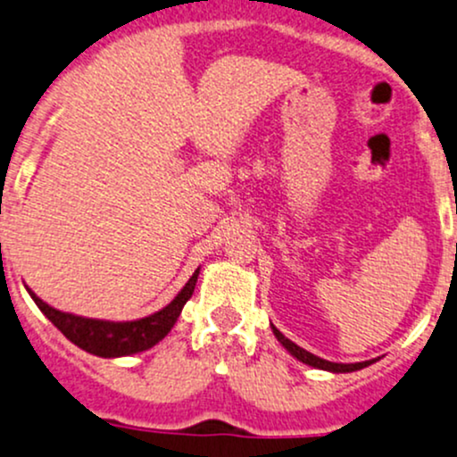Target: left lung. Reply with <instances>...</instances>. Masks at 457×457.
<instances>
[{
	"mask_svg": "<svg viewBox=\"0 0 457 457\" xmlns=\"http://www.w3.org/2000/svg\"><path fill=\"white\" fill-rule=\"evenodd\" d=\"M273 334L275 338L279 340V343L284 345L286 349L290 351V353L295 355L297 360H302L303 364H310V367H317V369H323V370H334V373H351V370H358V369H364L369 367L370 360H367V362H355V364H338V362H329V360H323L319 358V355L310 353V351H305L302 347H297V345L293 343V340H288L286 336L279 332L278 328H273Z\"/></svg>",
	"mask_w": 457,
	"mask_h": 457,
	"instance_id": "left-lung-1",
	"label": "left lung"
}]
</instances>
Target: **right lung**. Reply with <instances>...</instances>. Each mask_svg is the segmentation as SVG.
<instances>
[{
    "label": "right lung",
    "instance_id": "1",
    "mask_svg": "<svg viewBox=\"0 0 457 457\" xmlns=\"http://www.w3.org/2000/svg\"><path fill=\"white\" fill-rule=\"evenodd\" d=\"M197 275L199 269L195 270L193 278L188 279L187 286L179 290L178 297L167 308H162L155 314H149L145 319L125 320V323L84 319L75 317V314L60 312V310L45 303L43 299H38L32 290H29V295H32L34 303L43 310L45 317L52 320L60 332L67 336L73 345H78L79 349L99 355V358H119V355H132L138 353V351L154 347L158 340H162L164 336L171 332L175 320H178L179 312H182L184 303L193 297Z\"/></svg>",
    "mask_w": 457,
    "mask_h": 457
}]
</instances>
